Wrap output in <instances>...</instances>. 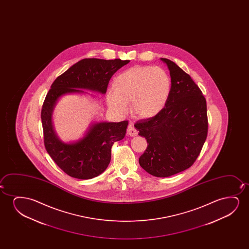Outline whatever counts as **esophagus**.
<instances>
[{
    "label": "esophagus",
    "mask_w": 249,
    "mask_h": 249,
    "mask_svg": "<svg viewBox=\"0 0 249 249\" xmlns=\"http://www.w3.org/2000/svg\"><path fill=\"white\" fill-rule=\"evenodd\" d=\"M126 131H127V133H128V135H130V136L134 137L136 136L137 134H138V131L134 127V125H133V123H130L128 126H127V130Z\"/></svg>",
    "instance_id": "esophagus-1"
}]
</instances>
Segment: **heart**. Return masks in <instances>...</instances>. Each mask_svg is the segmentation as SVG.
<instances>
[{"instance_id": "obj_1", "label": "heart", "mask_w": 249, "mask_h": 249, "mask_svg": "<svg viewBox=\"0 0 249 249\" xmlns=\"http://www.w3.org/2000/svg\"><path fill=\"white\" fill-rule=\"evenodd\" d=\"M113 89L107 97L112 109L124 112L130 103L133 116L146 119L158 115L166 106L171 79L160 67L137 65L117 75Z\"/></svg>"}]
</instances>
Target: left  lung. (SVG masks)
I'll list each match as a JSON object with an SVG mask.
<instances>
[{"label":"left lung","instance_id":"left-lung-1","mask_svg":"<svg viewBox=\"0 0 249 249\" xmlns=\"http://www.w3.org/2000/svg\"><path fill=\"white\" fill-rule=\"evenodd\" d=\"M170 71L171 91L158 115L135 123L148 143L140 166L156 177H169L187 169L201 153L208 136L207 102L190 75L174 62L160 58Z\"/></svg>","mask_w":249,"mask_h":249}]
</instances>
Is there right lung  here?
<instances>
[{
	"instance_id": "obj_1",
	"label": "right lung",
	"mask_w": 249,
	"mask_h": 249,
	"mask_svg": "<svg viewBox=\"0 0 249 249\" xmlns=\"http://www.w3.org/2000/svg\"><path fill=\"white\" fill-rule=\"evenodd\" d=\"M130 60L84 58L55 79L41 108V118L46 150L60 169L71 177L90 179L102 174L111 159L113 143L123 140L127 121L93 124L85 137L73 143H63L55 134L52 113L57 100L81 89L106 93L109 80Z\"/></svg>"
}]
</instances>
